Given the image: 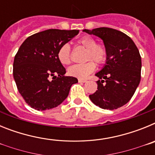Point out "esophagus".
<instances>
[{"mask_svg":"<svg viewBox=\"0 0 155 155\" xmlns=\"http://www.w3.org/2000/svg\"><path fill=\"white\" fill-rule=\"evenodd\" d=\"M78 81L80 83H84V82L87 81V80H85V79H78Z\"/></svg>","mask_w":155,"mask_h":155,"instance_id":"1","label":"esophagus"}]
</instances>
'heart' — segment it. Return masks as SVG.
Listing matches in <instances>:
<instances>
[{"mask_svg": "<svg viewBox=\"0 0 155 155\" xmlns=\"http://www.w3.org/2000/svg\"><path fill=\"white\" fill-rule=\"evenodd\" d=\"M77 44L86 49L84 61L87 62L76 64L68 69V73L71 76L79 79L87 78L95 69V64H103L108 57V50L102 43H97L96 39L89 35H84L77 41ZM59 61L64 65H68L71 62V50L68 44H64L59 48L57 52Z\"/></svg>", "mask_w": 155, "mask_h": 155, "instance_id": "obj_1", "label": "heart"}]
</instances>
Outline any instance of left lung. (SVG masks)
Instances as JSON below:
<instances>
[{
  "label": "left lung",
  "mask_w": 155,
  "mask_h": 155,
  "mask_svg": "<svg viewBox=\"0 0 155 155\" xmlns=\"http://www.w3.org/2000/svg\"><path fill=\"white\" fill-rule=\"evenodd\" d=\"M103 40L108 50L106 64L95 74L98 88L89 98L104 109H116L131 99L140 81L141 57L134 41L125 33L110 28L84 29Z\"/></svg>",
  "instance_id": "obj_1"
}]
</instances>
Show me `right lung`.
Wrapping results in <instances>:
<instances>
[{
	"label": "right lung",
	"mask_w": 155,
	"mask_h": 155,
	"mask_svg": "<svg viewBox=\"0 0 155 155\" xmlns=\"http://www.w3.org/2000/svg\"><path fill=\"white\" fill-rule=\"evenodd\" d=\"M79 30L47 29L28 37L19 47L13 64V76L19 93L36 110L55 108L68 96L70 88L78 82L65 76L66 69L57 52Z\"/></svg>",
	"instance_id": "1"
}]
</instances>
